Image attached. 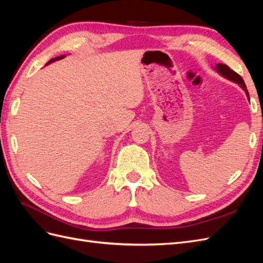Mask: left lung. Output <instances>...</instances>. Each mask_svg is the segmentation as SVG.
Returning a JSON list of instances; mask_svg holds the SVG:
<instances>
[{
    "label": "left lung",
    "instance_id": "8db88e82",
    "mask_svg": "<svg viewBox=\"0 0 263 263\" xmlns=\"http://www.w3.org/2000/svg\"><path fill=\"white\" fill-rule=\"evenodd\" d=\"M216 70L218 71L220 74H222L224 77H226L227 79H229V80H232V81L239 84L242 87V89L246 91L247 97H248V99H249L248 90H247V87H246V84H245V82L242 80V78L239 74H238L237 72H235L234 70L230 69L227 65H224V63H218V65H216Z\"/></svg>",
    "mask_w": 263,
    "mask_h": 263
}]
</instances>
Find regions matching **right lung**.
Returning a JSON list of instances; mask_svg holds the SVG:
<instances>
[{"mask_svg": "<svg viewBox=\"0 0 263 263\" xmlns=\"http://www.w3.org/2000/svg\"><path fill=\"white\" fill-rule=\"evenodd\" d=\"M61 58H63V57H57V58H54V59H51V60H49V61H48V63H50V62H52V61H54V60H58V59H61ZM48 63H47V65H48Z\"/></svg>", "mask_w": 263, "mask_h": 263, "instance_id": "1", "label": "right lung"}]
</instances>
